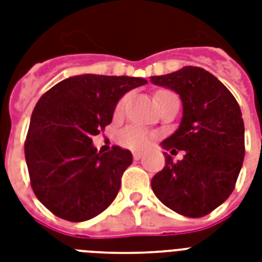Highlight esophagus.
<instances>
[{"mask_svg":"<svg viewBox=\"0 0 262 262\" xmlns=\"http://www.w3.org/2000/svg\"><path fill=\"white\" fill-rule=\"evenodd\" d=\"M141 158H143V154H140V152H133V159L140 160Z\"/></svg>","mask_w":262,"mask_h":262,"instance_id":"34e87169","label":"esophagus"}]
</instances>
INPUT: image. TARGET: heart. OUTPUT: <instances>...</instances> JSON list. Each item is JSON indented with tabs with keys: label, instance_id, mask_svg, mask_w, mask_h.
I'll list each match as a JSON object with an SVG mask.
<instances>
[{
	"label": "heart",
	"instance_id": "obj_1",
	"mask_svg": "<svg viewBox=\"0 0 262 262\" xmlns=\"http://www.w3.org/2000/svg\"><path fill=\"white\" fill-rule=\"evenodd\" d=\"M167 92V91H163V92H159L156 95V99L159 98L160 95ZM127 96H123V98L119 99V102L117 103V107H115V114H122L125 107H126L127 103ZM156 140V133L154 132H149L147 129H143V127L139 126H127L125 129L119 132L118 135V141L119 144L125 148H129L132 151H145L148 148L151 147L154 141Z\"/></svg>",
	"mask_w": 262,
	"mask_h": 262
}]
</instances>
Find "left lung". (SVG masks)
Returning a JSON list of instances; mask_svg holds the SVG:
<instances>
[{
	"label": "left lung",
	"instance_id": "obj_1",
	"mask_svg": "<svg viewBox=\"0 0 262 262\" xmlns=\"http://www.w3.org/2000/svg\"><path fill=\"white\" fill-rule=\"evenodd\" d=\"M156 85L181 96L183 115L178 130L162 143L166 166L152 178L155 195L179 215L201 217L230 197L245 156V126L234 95L209 72L185 67L152 76Z\"/></svg>",
	"mask_w": 262,
	"mask_h": 262
}]
</instances>
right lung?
Instances as JSON below:
<instances>
[{
	"instance_id": "1",
	"label": "right lung",
	"mask_w": 262,
	"mask_h": 262,
	"mask_svg": "<svg viewBox=\"0 0 262 262\" xmlns=\"http://www.w3.org/2000/svg\"><path fill=\"white\" fill-rule=\"evenodd\" d=\"M145 83L127 76H75L40 96L24 154L31 187L51 213L84 222L114 201L132 154L117 145L98 152L92 137L110 125L119 99Z\"/></svg>"
}]
</instances>
